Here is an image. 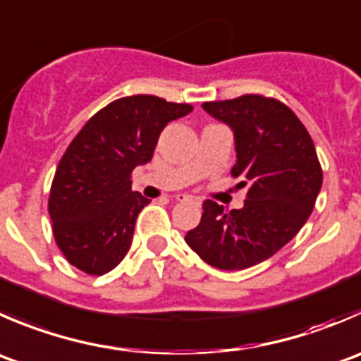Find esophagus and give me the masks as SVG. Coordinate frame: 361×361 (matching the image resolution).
I'll use <instances>...</instances> for the list:
<instances>
[{"instance_id":"1","label":"esophagus","mask_w":361,"mask_h":361,"mask_svg":"<svg viewBox=\"0 0 361 361\" xmlns=\"http://www.w3.org/2000/svg\"><path fill=\"white\" fill-rule=\"evenodd\" d=\"M174 199H176V201H188V199H190V197H188V195H185V194H178L176 195V197H174Z\"/></svg>"}]
</instances>
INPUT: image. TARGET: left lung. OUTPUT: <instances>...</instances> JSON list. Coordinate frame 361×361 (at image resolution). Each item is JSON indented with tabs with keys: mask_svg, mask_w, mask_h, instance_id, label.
<instances>
[{
	"mask_svg": "<svg viewBox=\"0 0 361 361\" xmlns=\"http://www.w3.org/2000/svg\"><path fill=\"white\" fill-rule=\"evenodd\" d=\"M202 109L233 130L234 178L247 187L243 208L226 213L202 202L201 222L185 241L209 266L245 269L277 254L312 213L323 171L312 137L295 113L275 99L243 95L204 102Z\"/></svg>",
	"mask_w": 361,
	"mask_h": 361,
	"instance_id": "obj_1",
	"label": "left lung"
}]
</instances>
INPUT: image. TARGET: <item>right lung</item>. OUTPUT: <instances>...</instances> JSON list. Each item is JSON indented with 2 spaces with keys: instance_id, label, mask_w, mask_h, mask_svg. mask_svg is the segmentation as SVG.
<instances>
[{
  "instance_id": "right-lung-1",
  "label": "right lung",
  "mask_w": 361,
  "mask_h": 361,
  "mask_svg": "<svg viewBox=\"0 0 361 361\" xmlns=\"http://www.w3.org/2000/svg\"><path fill=\"white\" fill-rule=\"evenodd\" d=\"M192 109L153 95L125 97L80 128L59 160L49 195L52 233L70 264L104 275L123 261L137 215L149 202L132 190V171L152 160L166 125Z\"/></svg>"
}]
</instances>
